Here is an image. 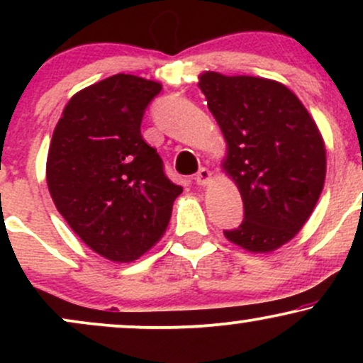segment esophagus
<instances>
[{"label": "esophagus", "instance_id": "1", "mask_svg": "<svg viewBox=\"0 0 363 363\" xmlns=\"http://www.w3.org/2000/svg\"><path fill=\"white\" fill-rule=\"evenodd\" d=\"M211 179H213V174H211L210 170H208V169L203 167V169H199V172H198V174H196L194 181H196V184H198V186H203V187H205V186L210 184Z\"/></svg>", "mask_w": 363, "mask_h": 363}]
</instances>
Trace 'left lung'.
Masks as SVG:
<instances>
[{
  "label": "left lung",
  "instance_id": "obj_1",
  "mask_svg": "<svg viewBox=\"0 0 363 363\" xmlns=\"http://www.w3.org/2000/svg\"><path fill=\"white\" fill-rule=\"evenodd\" d=\"M198 86L227 143L222 169L244 201L242 223L223 235L249 252L277 251L301 232L323 193L318 124L280 82L205 72Z\"/></svg>",
  "mask_w": 363,
  "mask_h": 363
}]
</instances>
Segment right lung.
Returning <instances> with one entry per match:
<instances>
[{
    "label": "right lung",
    "instance_id": "add662e5",
    "mask_svg": "<svg viewBox=\"0 0 363 363\" xmlns=\"http://www.w3.org/2000/svg\"><path fill=\"white\" fill-rule=\"evenodd\" d=\"M158 82L114 74L73 95L54 128L45 179L62 218L91 251L131 262L162 239L182 187L141 136Z\"/></svg>",
    "mask_w": 363,
    "mask_h": 363
}]
</instances>
